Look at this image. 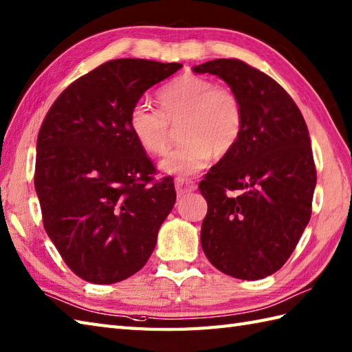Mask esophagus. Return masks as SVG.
I'll list each match as a JSON object with an SVG mask.
<instances>
[{
	"mask_svg": "<svg viewBox=\"0 0 352 352\" xmlns=\"http://www.w3.org/2000/svg\"><path fill=\"white\" fill-rule=\"evenodd\" d=\"M175 189L182 195V193H188V192L197 190V183L193 182V180H190V178L178 177V178H175Z\"/></svg>",
	"mask_w": 352,
	"mask_h": 352,
	"instance_id": "esophagus-1",
	"label": "esophagus"
}]
</instances>
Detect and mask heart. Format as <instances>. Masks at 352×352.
Masks as SVG:
<instances>
[{
    "mask_svg": "<svg viewBox=\"0 0 352 352\" xmlns=\"http://www.w3.org/2000/svg\"><path fill=\"white\" fill-rule=\"evenodd\" d=\"M159 110L134 104L129 113V130L149 155H162L178 129L183 144L160 163L162 170L190 175L208 160L231 154L241 140L245 110L241 96L228 86L195 74H184L164 85L155 95Z\"/></svg>",
    "mask_w": 352,
    "mask_h": 352,
    "instance_id": "1",
    "label": "heart"
}]
</instances>
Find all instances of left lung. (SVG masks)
Listing matches in <instances>:
<instances>
[{"label":"left lung","mask_w":352,"mask_h":352,"mask_svg":"<svg viewBox=\"0 0 352 352\" xmlns=\"http://www.w3.org/2000/svg\"><path fill=\"white\" fill-rule=\"evenodd\" d=\"M213 74L241 96L245 126L237 146L204 175L201 246L221 272L258 280L278 271L311 216L316 166L309 130L292 96L239 58L193 68Z\"/></svg>","instance_id":"1"}]
</instances>
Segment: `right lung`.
<instances>
[{
	"mask_svg": "<svg viewBox=\"0 0 352 352\" xmlns=\"http://www.w3.org/2000/svg\"><path fill=\"white\" fill-rule=\"evenodd\" d=\"M182 66L109 60L66 87L41 125L34 188L43 228L89 283H118L140 271L175 204L174 180H157L155 164L129 130V113Z\"/></svg>",
	"mask_w": 352,
	"mask_h": 352,
	"instance_id": "obj_1",
	"label": "right lung"
}]
</instances>
